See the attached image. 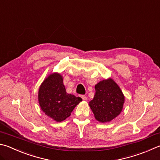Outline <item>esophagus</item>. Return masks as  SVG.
Listing matches in <instances>:
<instances>
[{
  "instance_id": "1",
  "label": "esophagus",
  "mask_w": 160,
  "mask_h": 160,
  "mask_svg": "<svg viewBox=\"0 0 160 160\" xmlns=\"http://www.w3.org/2000/svg\"><path fill=\"white\" fill-rule=\"evenodd\" d=\"M81 98H82V100H84V101L87 100V97L85 95H82V96H81Z\"/></svg>"
}]
</instances>
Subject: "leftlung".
I'll list each match as a JSON object with an SVG mask.
<instances>
[{"label":"left lung","mask_w":160,"mask_h":160,"mask_svg":"<svg viewBox=\"0 0 160 160\" xmlns=\"http://www.w3.org/2000/svg\"><path fill=\"white\" fill-rule=\"evenodd\" d=\"M96 93L89 106L96 120L101 122L111 121L121 112L124 97L115 81L109 78L95 85Z\"/></svg>","instance_id":"8db88e82"}]
</instances>
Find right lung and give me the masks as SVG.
Here are the masks:
<instances>
[{"label": "right lung", "instance_id": "add662e5", "mask_svg": "<svg viewBox=\"0 0 160 160\" xmlns=\"http://www.w3.org/2000/svg\"><path fill=\"white\" fill-rule=\"evenodd\" d=\"M81 101L80 97L66 93L62 76L57 72L48 76L40 87L38 101L40 108L57 122L68 118Z\"/></svg>", "mask_w": 160, "mask_h": 160}]
</instances>
